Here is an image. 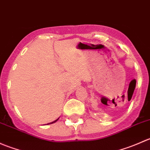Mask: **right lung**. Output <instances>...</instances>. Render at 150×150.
I'll return each instance as SVG.
<instances>
[{"label": "right lung", "mask_w": 150, "mask_h": 150, "mask_svg": "<svg viewBox=\"0 0 150 150\" xmlns=\"http://www.w3.org/2000/svg\"><path fill=\"white\" fill-rule=\"evenodd\" d=\"M59 120V119H57V120H56L55 121H54V122H50V123H53V122H55L56 121H57V120Z\"/></svg>", "instance_id": "add662e5"}]
</instances>
